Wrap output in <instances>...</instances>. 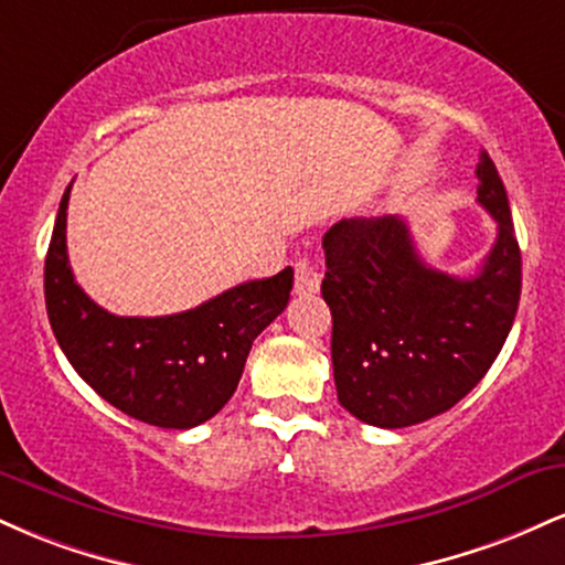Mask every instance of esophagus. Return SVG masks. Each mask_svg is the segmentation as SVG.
Wrapping results in <instances>:
<instances>
[{
  "instance_id": "34e87169",
  "label": "esophagus",
  "mask_w": 565,
  "mask_h": 565,
  "mask_svg": "<svg viewBox=\"0 0 565 565\" xmlns=\"http://www.w3.org/2000/svg\"><path fill=\"white\" fill-rule=\"evenodd\" d=\"M321 289V270L310 260H297L295 265V291L297 295H316Z\"/></svg>"
}]
</instances>
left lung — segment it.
<instances>
[{"label":"left lung","instance_id":"left-lung-1","mask_svg":"<svg viewBox=\"0 0 565 565\" xmlns=\"http://www.w3.org/2000/svg\"><path fill=\"white\" fill-rule=\"evenodd\" d=\"M476 174L478 204L497 220V242L476 276L430 268L406 220L393 215L340 220L323 236L337 398L361 423L395 430L449 412L508 340L521 246L489 153Z\"/></svg>","mask_w":565,"mask_h":565}]
</instances>
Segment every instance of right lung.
<instances>
[{"mask_svg":"<svg viewBox=\"0 0 565 565\" xmlns=\"http://www.w3.org/2000/svg\"><path fill=\"white\" fill-rule=\"evenodd\" d=\"M66 188L47 260L44 302L68 364L108 404L140 423L188 430L228 404L255 337L287 308L295 270L238 284L199 308L114 316L74 281L66 252Z\"/></svg>","mask_w":565,"mask_h":565,"instance_id":"right-lung-1","label":"right lung"}]
</instances>
